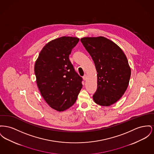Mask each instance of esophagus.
Here are the masks:
<instances>
[{
	"label": "esophagus",
	"mask_w": 154,
	"mask_h": 154,
	"mask_svg": "<svg viewBox=\"0 0 154 154\" xmlns=\"http://www.w3.org/2000/svg\"><path fill=\"white\" fill-rule=\"evenodd\" d=\"M82 78H83V80H84V81L87 80V75H84Z\"/></svg>",
	"instance_id": "34e87169"
}]
</instances>
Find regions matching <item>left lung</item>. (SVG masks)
Returning a JSON list of instances; mask_svg holds the SVG:
<instances>
[{
    "label": "left lung",
    "instance_id": "left-lung-1",
    "mask_svg": "<svg viewBox=\"0 0 154 154\" xmlns=\"http://www.w3.org/2000/svg\"><path fill=\"white\" fill-rule=\"evenodd\" d=\"M81 41L95 63L97 90L94 102L103 106L116 103L128 87L131 69L122 49L103 36L84 37Z\"/></svg>",
    "mask_w": 154,
    "mask_h": 154
}]
</instances>
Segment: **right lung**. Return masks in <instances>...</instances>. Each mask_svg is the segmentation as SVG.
Segmentation results:
<instances>
[{
    "instance_id": "add662e5",
    "label": "right lung",
    "mask_w": 154,
    "mask_h": 154,
    "mask_svg": "<svg viewBox=\"0 0 154 154\" xmlns=\"http://www.w3.org/2000/svg\"><path fill=\"white\" fill-rule=\"evenodd\" d=\"M79 38L62 36L47 43L35 61L34 72L40 93L48 105L62 112L75 102L82 87L69 56Z\"/></svg>"
}]
</instances>
